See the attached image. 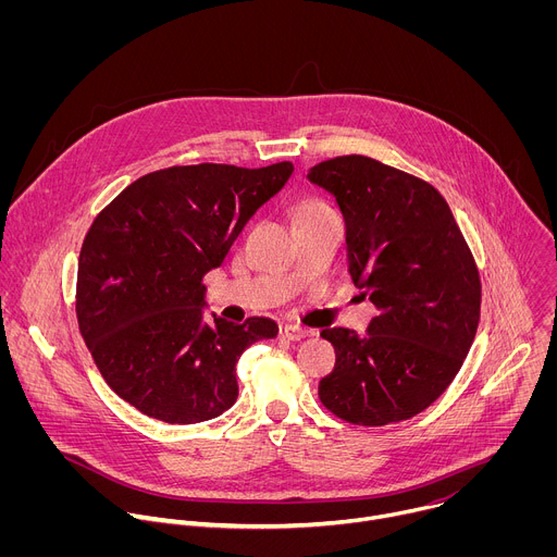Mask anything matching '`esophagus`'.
I'll return each mask as SVG.
<instances>
[{
    "label": "esophagus",
    "instance_id": "1",
    "mask_svg": "<svg viewBox=\"0 0 557 557\" xmlns=\"http://www.w3.org/2000/svg\"><path fill=\"white\" fill-rule=\"evenodd\" d=\"M280 337L288 339V342H301L304 337H308V331H304L299 326H282L280 329Z\"/></svg>",
    "mask_w": 557,
    "mask_h": 557
}]
</instances>
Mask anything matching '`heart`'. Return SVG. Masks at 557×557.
Segmentation results:
<instances>
[{
  "mask_svg": "<svg viewBox=\"0 0 557 557\" xmlns=\"http://www.w3.org/2000/svg\"><path fill=\"white\" fill-rule=\"evenodd\" d=\"M326 211H331V209H329L324 202H317V200H306V202L297 205V209H295L293 218H295V222H304V220H310V218L322 215V213H326Z\"/></svg>",
  "mask_w": 557,
  "mask_h": 557,
  "instance_id": "1",
  "label": "heart"
}]
</instances>
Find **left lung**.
Instances as JSON below:
<instances>
[{
    "label": "left lung",
    "mask_w": 557,
    "mask_h": 557,
    "mask_svg": "<svg viewBox=\"0 0 557 557\" xmlns=\"http://www.w3.org/2000/svg\"><path fill=\"white\" fill-rule=\"evenodd\" d=\"M346 220L348 273L379 314L366 335L326 329L335 370L322 404L355 425H387L432 406L458 374L481 320V277L445 198L368 156L308 170Z\"/></svg>",
    "instance_id": "obj_1"
}]
</instances>
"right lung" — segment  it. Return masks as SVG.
I'll use <instances>...</instances> for the list:
<instances>
[{
    "mask_svg": "<svg viewBox=\"0 0 557 557\" xmlns=\"http://www.w3.org/2000/svg\"><path fill=\"white\" fill-rule=\"evenodd\" d=\"M290 174L288 161L170 168L134 181L97 215L78 256L76 320L123 401L176 425L215 419L235 404L237 359L277 337V324L269 317L231 324L218 314L207 324L202 277Z\"/></svg>",
    "mask_w": 557,
    "mask_h": 557,
    "instance_id": "1",
    "label": "right lung"
}]
</instances>
